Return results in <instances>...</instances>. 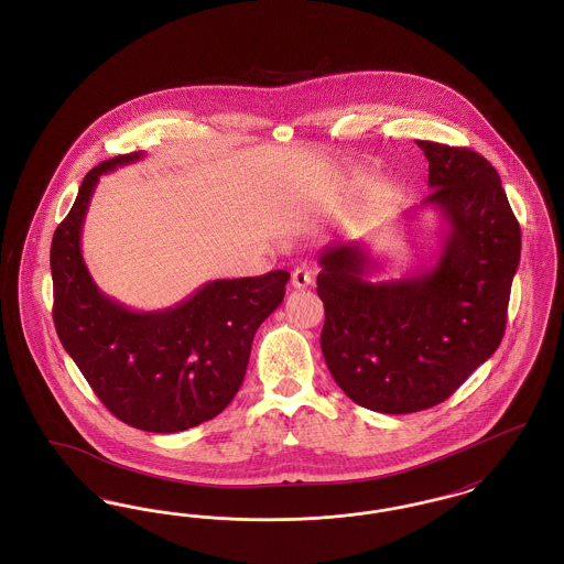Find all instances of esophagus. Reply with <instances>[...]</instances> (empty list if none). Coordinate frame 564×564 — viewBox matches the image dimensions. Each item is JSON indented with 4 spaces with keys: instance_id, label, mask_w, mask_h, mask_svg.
Segmentation results:
<instances>
[{
    "instance_id": "esophagus-1",
    "label": "esophagus",
    "mask_w": 564,
    "mask_h": 564,
    "mask_svg": "<svg viewBox=\"0 0 564 564\" xmlns=\"http://www.w3.org/2000/svg\"><path fill=\"white\" fill-rule=\"evenodd\" d=\"M311 283H313V270L308 269V267H297L292 272V285H294L295 290H304Z\"/></svg>"
}]
</instances>
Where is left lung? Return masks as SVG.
Listing matches in <instances>:
<instances>
[{"label": "left lung", "mask_w": 564, "mask_h": 564, "mask_svg": "<svg viewBox=\"0 0 564 564\" xmlns=\"http://www.w3.org/2000/svg\"><path fill=\"white\" fill-rule=\"evenodd\" d=\"M430 161L421 209L442 217L430 269L376 281L366 242L323 249L322 350L350 400L408 414L451 398L501 345L520 226L495 166L467 148L416 141Z\"/></svg>", "instance_id": "8db88e82"}]
</instances>
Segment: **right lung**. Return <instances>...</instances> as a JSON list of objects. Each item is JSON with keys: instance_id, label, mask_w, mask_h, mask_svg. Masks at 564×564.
Instances as JSON below:
<instances>
[{"instance_id": "obj_1", "label": "right lung", "mask_w": 564, "mask_h": 564, "mask_svg": "<svg viewBox=\"0 0 564 564\" xmlns=\"http://www.w3.org/2000/svg\"><path fill=\"white\" fill-rule=\"evenodd\" d=\"M143 152L90 169L54 230L53 317L61 345L95 395L134 430L175 433L217 416L241 389L258 327L283 302L288 270L217 279L164 311L104 294L82 258V226L99 177Z\"/></svg>"}]
</instances>
